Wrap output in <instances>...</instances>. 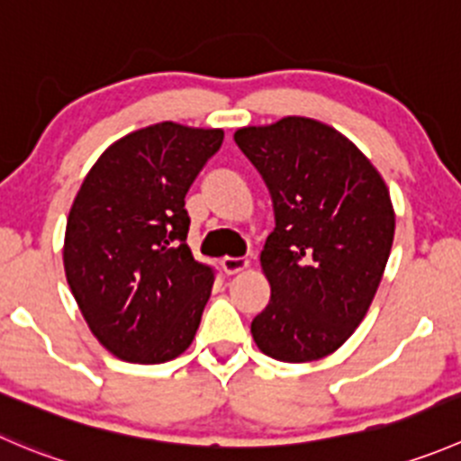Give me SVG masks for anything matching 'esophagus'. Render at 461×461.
Returning <instances> with one entry per match:
<instances>
[{
	"label": "esophagus",
	"instance_id": "34e87169",
	"mask_svg": "<svg viewBox=\"0 0 461 461\" xmlns=\"http://www.w3.org/2000/svg\"><path fill=\"white\" fill-rule=\"evenodd\" d=\"M248 266H249V261H248V258H243V257H225L221 261V267H222V272H225V275H236V272L245 270Z\"/></svg>",
	"mask_w": 461,
	"mask_h": 461
}]
</instances>
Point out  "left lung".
<instances>
[{
    "label": "left lung",
    "instance_id": "left-lung-1",
    "mask_svg": "<svg viewBox=\"0 0 461 461\" xmlns=\"http://www.w3.org/2000/svg\"><path fill=\"white\" fill-rule=\"evenodd\" d=\"M234 141L261 173L276 225L261 252L272 294L254 342L281 363L324 358L358 329L383 279L390 191L347 137L312 119L240 128Z\"/></svg>",
    "mask_w": 461,
    "mask_h": 461
}]
</instances>
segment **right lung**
<instances>
[{"instance_id":"obj_1","label":"right lung","mask_w":461,"mask_h":461,"mask_svg":"<svg viewBox=\"0 0 461 461\" xmlns=\"http://www.w3.org/2000/svg\"><path fill=\"white\" fill-rule=\"evenodd\" d=\"M222 131L155 123L98 158L71 204L65 275L98 342L128 363L177 358L194 342L216 270L186 245L185 209Z\"/></svg>"}]
</instances>
